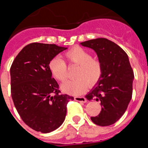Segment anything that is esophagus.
<instances>
[{
  "label": "esophagus",
  "instance_id": "obj_1",
  "mask_svg": "<svg viewBox=\"0 0 148 148\" xmlns=\"http://www.w3.org/2000/svg\"><path fill=\"white\" fill-rule=\"evenodd\" d=\"M75 101H80V102H87V99L84 97H82V96H76V97L74 98Z\"/></svg>",
  "mask_w": 148,
  "mask_h": 148
}]
</instances>
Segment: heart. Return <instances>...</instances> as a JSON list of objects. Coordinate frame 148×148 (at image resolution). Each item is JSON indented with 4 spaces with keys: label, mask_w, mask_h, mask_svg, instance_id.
Instances as JSON below:
<instances>
[{
    "label": "heart",
    "mask_w": 148,
    "mask_h": 148,
    "mask_svg": "<svg viewBox=\"0 0 148 148\" xmlns=\"http://www.w3.org/2000/svg\"><path fill=\"white\" fill-rule=\"evenodd\" d=\"M70 65H78L75 73V80L64 84L61 89L64 92L73 95H80L90 86L99 82L103 73L102 63L99 58H92L90 52L80 47H75L64 53ZM51 74L56 79L64 82L68 76L67 66L60 57L53 58L49 63Z\"/></svg>",
    "instance_id": "1"
}]
</instances>
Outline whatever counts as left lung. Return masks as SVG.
I'll return each mask as SVG.
<instances>
[{"instance_id":"8db88e82","label":"left lung","mask_w":148,"mask_h":148,"mask_svg":"<svg viewBox=\"0 0 148 148\" xmlns=\"http://www.w3.org/2000/svg\"><path fill=\"white\" fill-rule=\"evenodd\" d=\"M97 54L103 65L102 76L85 97L99 101L101 110L91 120L99 126H109L125 113L132 99L133 69L127 55L119 46L107 38H96L81 43Z\"/></svg>"}]
</instances>
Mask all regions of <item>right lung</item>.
I'll use <instances>...</instances> for the list:
<instances>
[{
    "label": "right lung",
    "mask_w": 148,
    "mask_h": 148,
    "mask_svg": "<svg viewBox=\"0 0 148 148\" xmlns=\"http://www.w3.org/2000/svg\"><path fill=\"white\" fill-rule=\"evenodd\" d=\"M67 48L56 44L32 43L23 48L10 68L11 94L18 113L26 125L44 133L59 127L66 104L74 98L61 94L49 69V63Z\"/></svg>",
    "instance_id": "right-lung-1"
}]
</instances>
